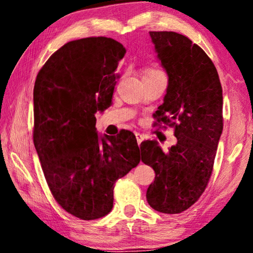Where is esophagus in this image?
Here are the masks:
<instances>
[{"mask_svg": "<svg viewBox=\"0 0 253 253\" xmlns=\"http://www.w3.org/2000/svg\"><path fill=\"white\" fill-rule=\"evenodd\" d=\"M135 136H136L137 143H138V145H140V143H142L143 140H144V136L142 134H139V132H136Z\"/></svg>", "mask_w": 253, "mask_h": 253, "instance_id": "obj_1", "label": "esophagus"}]
</instances>
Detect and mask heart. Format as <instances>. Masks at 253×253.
<instances>
[{"label":"heart","mask_w":253,"mask_h":253,"mask_svg":"<svg viewBox=\"0 0 253 253\" xmlns=\"http://www.w3.org/2000/svg\"><path fill=\"white\" fill-rule=\"evenodd\" d=\"M157 74H163V72L161 70L155 69V68H147V69H145V71H144V77L157 75Z\"/></svg>","instance_id":"b5f03b06"}]
</instances>
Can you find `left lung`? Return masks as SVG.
<instances>
[{"label":"left lung","instance_id":"left-lung-1","mask_svg":"<svg viewBox=\"0 0 253 253\" xmlns=\"http://www.w3.org/2000/svg\"><path fill=\"white\" fill-rule=\"evenodd\" d=\"M149 34L169 75L154 126L173 127L177 143L168 153L156 142L142 144V162L155 170L146 198L156 211L177 214L201 198L212 175L223 129L222 85L212 60L188 38L170 31Z\"/></svg>","mask_w":253,"mask_h":253}]
</instances>
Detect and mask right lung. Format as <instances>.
Returning <instances> with one entry per match:
<instances>
[{
  "label": "right lung",
  "instance_id": "add662e5",
  "mask_svg": "<svg viewBox=\"0 0 253 253\" xmlns=\"http://www.w3.org/2000/svg\"><path fill=\"white\" fill-rule=\"evenodd\" d=\"M118 41L90 37L62 45L38 72L33 89V142L46 184L57 203L81 220L113 209L114 187L140 161L129 130L99 139L98 110L111 104L121 78Z\"/></svg>",
  "mask_w": 253,
  "mask_h": 253
}]
</instances>
